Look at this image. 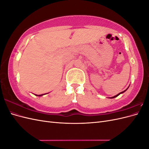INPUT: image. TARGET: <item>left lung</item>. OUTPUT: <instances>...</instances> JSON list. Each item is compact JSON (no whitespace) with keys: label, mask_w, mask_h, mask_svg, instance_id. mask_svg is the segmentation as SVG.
<instances>
[{"label":"left lung","mask_w":149,"mask_h":149,"mask_svg":"<svg viewBox=\"0 0 149 149\" xmlns=\"http://www.w3.org/2000/svg\"><path fill=\"white\" fill-rule=\"evenodd\" d=\"M129 87L127 88V89H126L125 90H124V91H123V92H121V93H119V94H117V95H116V96H113V97H110V99H112V98H114V97H118L119 95H120V94H123V93H124L125 91H127V89L129 88Z\"/></svg>","instance_id":"obj_1"}]
</instances>
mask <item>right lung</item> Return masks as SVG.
I'll list each match as a JSON object with an SVG mask.
<instances>
[{
  "label": "right lung",
  "instance_id": "add662e5",
  "mask_svg": "<svg viewBox=\"0 0 149 149\" xmlns=\"http://www.w3.org/2000/svg\"><path fill=\"white\" fill-rule=\"evenodd\" d=\"M45 94H40V95H37V94H35V96H42L43 95H45Z\"/></svg>",
  "mask_w": 149,
  "mask_h": 149
}]
</instances>
